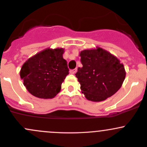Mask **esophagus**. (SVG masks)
Here are the masks:
<instances>
[{
  "label": "esophagus",
  "instance_id": "34e87169",
  "mask_svg": "<svg viewBox=\"0 0 147 147\" xmlns=\"http://www.w3.org/2000/svg\"><path fill=\"white\" fill-rule=\"evenodd\" d=\"M77 71H78V69H77V68H75V69H71L70 73L71 74H75L77 72Z\"/></svg>",
  "mask_w": 147,
  "mask_h": 147
}]
</instances>
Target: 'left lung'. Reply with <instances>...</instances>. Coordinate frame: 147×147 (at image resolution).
<instances>
[{"mask_svg": "<svg viewBox=\"0 0 147 147\" xmlns=\"http://www.w3.org/2000/svg\"><path fill=\"white\" fill-rule=\"evenodd\" d=\"M80 56L82 67L75 75L87 100L104 101L119 90L126 72L117 57L101 47L84 50Z\"/></svg>", "mask_w": 147, "mask_h": 147, "instance_id": "left-lung-1", "label": "left lung"}]
</instances>
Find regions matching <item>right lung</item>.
I'll list each match as a JSON object with an SVG mask.
<instances>
[{
	"instance_id": "1",
	"label": "right lung",
	"mask_w": 147,
	"mask_h": 147,
	"mask_svg": "<svg viewBox=\"0 0 147 147\" xmlns=\"http://www.w3.org/2000/svg\"><path fill=\"white\" fill-rule=\"evenodd\" d=\"M64 49L47 48L29 58L22 66L20 78L28 91L35 97L51 99L61 90L69 74Z\"/></svg>"
}]
</instances>
